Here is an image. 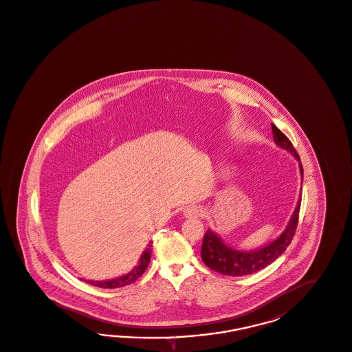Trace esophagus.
I'll return each mask as SVG.
<instances>
[{
	"instance_id": "obj_1",
	"label": "esophagus",
	"mask_w": 352,
	"mask_h": 352,
	"mask_svg": "<svg viewBox=\"0 0 352 352\" xmlns=\"http://www.w3.org/2000/svg\"><path fill=\"white\" fill-rule=\"evenodd\" d=\"M183 214L187 219H196L201 214V209L196 206H187L183 209Z\"/></svg>"
}]
</instances>
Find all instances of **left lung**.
<instances>
[{"instance_id":"left-lung-1","label":"left lung","mask_w":352,"mask_h":352,"mask_svg":"<svg viewBox=\"0 0 352 352\" xmlns=\"http://www.w3.org/2000/svg\"><path fill=\"white\" fill-rule=\"evenodd\" d=\"M272 133H273L274 143L280 148L286 149L287 152H290L291 155H294V157L299 161L302 181H303V166L300 164V157L292 146L290 139L273 123H272ZM300 203H302V195H300V199L298 200L296 208L285 231L274 242L269 243L267 245L255 251L245 252V251H238V250L230 248L229 245L222 242V239L216 232L208 229L201 245V258L204 264L217 273H221L223 276H231V277L252 274L267 267L286 251V248L292 241L298 226V221H299Z\"/></svg>"}]
</instances>
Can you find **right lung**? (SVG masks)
Masks as SVG:
<instances>
[{
    "instance_id": "right-lung-1",
    "label": "right lung",
    "mask_w": 352,
    "mask_h": 352,
    "mask_svg": "<svg viewBox=\"0 0 352 352\" xmlns=\"http://www.w3.org/2000/svg\"><path fill=\"white\" fill-rule=\"evenodd\" d=\"M151 252H152V244H148L146 251L140 257L138 267H133L130 273L122 276L120 278L110 279V280H85V282L92 286L101 287V289H117V287L127 286V285L135 282L139 277H142V274L146 272V267L151 261Z\"/></svg>"
}]
</instances>
